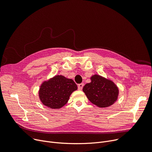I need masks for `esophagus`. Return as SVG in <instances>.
Returning <instances> with one entry per match:
<instances>
[{"instance_id": "34e87169", "label": "esophagus", "mask_w": 152, "mask_h": 152, "mask_svg": "<svg viewBox=\"0 0 152 152\" xmlns=\"http://www.w3.org/2000/svg\"><path fill=\"white\" fill-rule=\"evenodd\" d=\"M83 85H84L83 83L79 84V85H78V89L79 90H82V88H83Z\"/></svg>"}]
</instances>
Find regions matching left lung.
<instances>
[{
	"label": "left lung",
	"instance_id": "8db88e82",
	"mask_svg": "<svg viewBox=\"0 0 152 152\" xmlns=\"http://www.w3.org/2000/svg\"><path fill=\"white\" fill-rule=\"evenodd\" d=\"M90 80V83L83 86V91L91 103L103 108L118 100L119 90L113 81L97 74L92 75Z\"/></svg>",
	"mask_w": 152,
	"mask_h": 152
}]
</instances>
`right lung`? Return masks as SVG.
<instances>
[{"label": "right lung", "instance_id": "1", "mask_svg": "<svg viewBox=\"0 0 152 152\" xmlns=\"http://www.w3.org/2000/svg\"><path fill=\"white\" fill-rule=\"evenodd\" d=\"M77 90V86L72 79L57 75L41 83L38 95L42 104L50 109H60Z\"/></svg>", "mask_w": 152, "mask_h": 152}]
</instances>
